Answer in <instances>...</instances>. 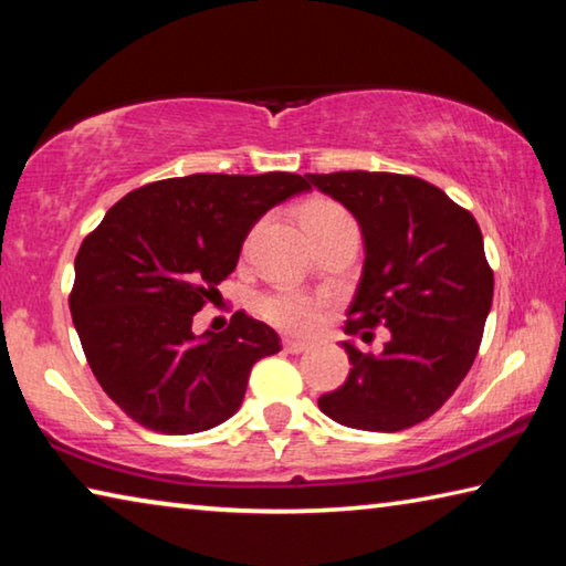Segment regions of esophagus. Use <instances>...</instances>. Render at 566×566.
Instances as JSON below:
<instances>
[{"label":"esophagus","instance_id":"34e87169","mask_svg":"<svg viewBox=\"0 0 566 566\" xmlns=\"http://www.w3.org/2000/svg\"><path fill=\"white\" fill-rule=\"evenodd\" d=\"M284 349L290 352V354H302V352L310 349V344H304V342H296V339H284Z\"/></svg>","mask_w":566,"mask_h":566}]
</instances>
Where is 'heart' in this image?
Here are the masks:
<instances>
[{
    "label": "heart",
    "mask_w": 566,
    "mask_h": 566,
    "mask_svg": "<svg viewBox=\"0 0 566 566\" xmlns=\"http://www.w3.org/2000/svg\"><path fill=\"white\" fill-rule=\"evenodd\" d=\"M339 212L342 209L337 205L317 199V202H310L302 209V222L304 227H310L322 217L339 214ZM260 312L266 322L290 334H312L317 332L322 324V302L296 290H282V292L262 296Z\"/></svg>",
    "instance_id": "obj_1"
}]
</instances>
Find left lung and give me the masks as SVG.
I'll use <instances>...</instances> for the list:
<instances>
[{"instance_id": "8db88e82", "label": "left lung", "mask_w": 566, "mask_h": 566, "mask_svg": "<svg viewBox=\"0 0 566 566\" xmlns=\"http://www.w3.org/2000/svg\"><path fill=\"white\" fill-rule=\"evenodd\" d=\"M306 177L361 229V280L344 332L371 339L377 324L389 329L379 354L342 342L349 377L319 409L352 429L401 432L432 417L474 364L494 294L482 232L424 179L361 169Z\"/></svg>"}]
</instances>
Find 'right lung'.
Here are the masks:
<instances>
[{"label":"right lung","instance_id":"1","mask_svg":"<svg viewBox=\"0 0 566 566\" xmlns=\"http://www.w3.org/2000/svg\"><path fill=\"white\" fill-rule=\"evenodd\" d=\"M312 189L290 171L161 179L119 199L74 260L70 310L94 377L137 424L197 434L242 407L254 361L280 334L237 312L224 332L191 319L234 272L252 227Z\"/></svg>","mask_w":566,"mask_h":566}]
</instances>
